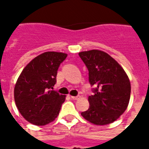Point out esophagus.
<instances>
[{
  "mask_svg": "<svg viewBox=\"0 0 149 149\" xmlns=\"http://www.w3.org/2000/svg\"><path fill=\"white\" fill-rule=\"evenodd\" d=\"M71 98H72V100H77L79 99V96H76V97H74V96H71Z\"/></svg>",
  "mask_w": 149,
  "mask_h": 149,
  "instance_id": "esophagus-1",
  "label": "esophagus"
}]
</instances>
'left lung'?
<instances>
[{
  "instance_id": "1",
  "label": "left lung",
  "mask_w": 149,
  "mask_h": 149,
  "mask_svg": "<svg viewBox=\"0 0 149 149\" xmlns=\"http://www.w3.org/2000/svg\"><path fill=\"white\" fill-rule=\"evenodd\" d=\"M89 72L93 94L89 96L90 107L81 115L96 125L116 120L127 109L131 96V84L126 72L115 59L100 50L79 53Z\"/></svg>"
}]
</instances>
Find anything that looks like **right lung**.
<instances>
[{"mask_svg":"<svg viewBox=\"0 0 149 149\" xmlns=\"http://www.w3.org/2000/svg\"><path fill=\"white\" fill-rule=\"evenodd\" d=\"M67 54L46 52L22 70L15 86V101L24 118L35 125H45L59 113L65 95L53 91L59 65Z\"/></svg>","mask_w":149,"mask_h":149,"instance_id":"add662e5","label":"right lung"}]
</instances>
